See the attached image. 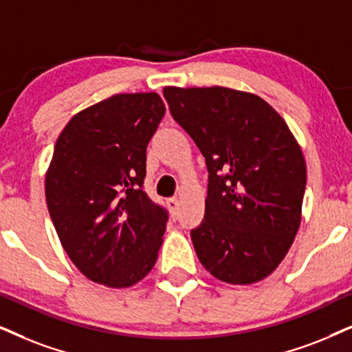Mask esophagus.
Wrapping results in <instances>:
<instances>
[{
	"mask_svg": "<svg viewBox=\"0 0 352 352\" xmlns=\"http://www.w3.org/2000/svg\"><path fill=\"white\" fill-rule=\"evenodd\" d=\"M167 206L170 208V211H172V216H173V217L179 216V199H177V198H168Z\"/></svg>",
	"mask_w": 352,
	"mask_h": 352,
	"instance_id": "esophagus-1",
	"label": "esophagus"
}]
</instances>
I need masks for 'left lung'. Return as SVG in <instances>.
Listing matches in <instances>:
<instances>
[{
    "label": "left lung",
    "instance_id": "left-lung-1",
    "mask_svg": "<svg viewBox=\"0 0 352 352\" xmlns=\"http://www.w3.org/2000/svg\"><path fill=\"white\" fill-rule=\"evenodd\" d=\"M173 120L206 159L208 197L191 240L201 265L229 284L270 276L300 226L307 168L268 102L229 87H164Z\"/></svg>",
    "mask_w": 352,
    "mask_h": 352
}]
</instances>
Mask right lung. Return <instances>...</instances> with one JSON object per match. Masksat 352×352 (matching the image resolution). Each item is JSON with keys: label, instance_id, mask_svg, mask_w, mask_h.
I'll return each mask as SVG.
<instances>
[{"label": "right lung", "instance_id": "1", "mask_svg": "<svg viewBox=\"0 0 352 352\" xmlns=\"http://www.w3.org/2000/svg\"><path fill=\"white\" fill-rule=\"evenodd\" d=\"M166 113L155 92L117 94L74 115L58 136L45 197L76 268L109 287L153 270L167 211L144 191L146 148Z\"/></svg>", "mask_w": 352, "mask_h": 352}]
</instances>
